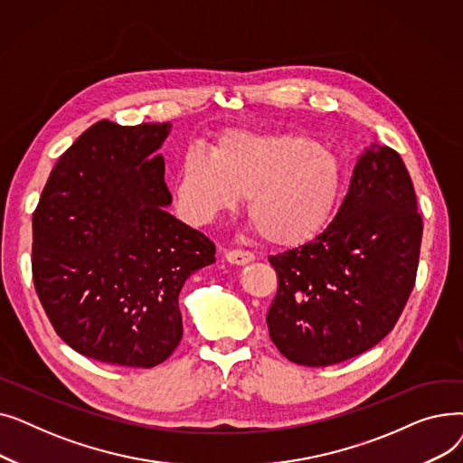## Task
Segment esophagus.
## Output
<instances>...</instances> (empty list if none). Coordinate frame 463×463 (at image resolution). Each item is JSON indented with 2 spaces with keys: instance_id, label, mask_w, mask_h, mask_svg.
Instances as JSON below:
<instances>
[{
  "instance_id": "1",
  "label": "esophagus",
  "mask_w": 463,
  "mask_h": 463,
  "mask_svg": "<svg viewBox=\"0 0 463 463\" xmlns=\"http://www.w3.org/2000/svg\"><path fill=\"white\" fill-rule=\"evenodd\" d=\"M225 259L231 262V264H236V266H244L248 262H251L255 259V255L251 251H244V250H231L225 253Z\"/></svg>"
}]
</instances>
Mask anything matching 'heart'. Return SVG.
<instances>
[{
    "instance_id": "heart-1",
    "label": "heart",
    "mask_w": 463,
    "mask_h": 463,
    "mask_svg": "<svg viewBox=\"0 0 463 463\" xmlns=\"http://www.w3.org/2000/svg\"><path fill=\"white\" fill-rule=\"evenodd\" d=\"M344 173L337 156L297 133L229 131L212 156L191 148L176 180L178 206L206 225L248 194V215L272 246L295 248L317 236L337 204Z\"/></svg>"
}]
</instances>
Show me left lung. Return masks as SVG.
<instances>
[{
	"instance_id": "8db88e82",
	"label": "left lung",
	"mask_w": 463,
	"mask_h": 463,
	"mask_svg": "<svg viewBox=\"0 0 463 463\" xmlns=\"http://www.w3.org/2000/svg\"><path fill=\"white\" fill-rule=\"evenodd\" d=\"M422 241L417 194L400 154L372 144L330 225L269 257L278 295L266 315L290 362L323 368L377 345L415 287Z\"/></svg>"
}]
</instances>
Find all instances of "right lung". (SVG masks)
Instances as JSON below:
<instances>
[{
  "mask_svg": "<svg viewBox=\"0 0 463 463\" xmlns=\"http://www.w3.org/2000/svg\"><path fill=\"white\" fill-rule=\"evenodd\" d=\"M170 124L101 119L61 154L33 212L32 270L56 334L77 353L154 368L178 347L185 279L215 246L165 206L157 150Z\"/></svg>",
  "mask_w": 463,
  "mask_h": 463,
  "instance_id": "add662e5",
  "label": "right lung"
}]
</instances>
